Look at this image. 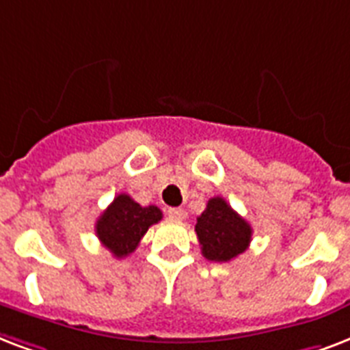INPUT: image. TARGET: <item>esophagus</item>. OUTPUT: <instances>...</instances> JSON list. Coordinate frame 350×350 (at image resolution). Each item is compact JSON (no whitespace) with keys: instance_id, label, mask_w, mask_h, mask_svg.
Returning a JSON list of instances; mask_svg holds the SVG:
<instances>
[{"instance_id":"esophagus-1","label":"esophagus","mask_w":350,"mask_h":350,"mask_svg":"<svg viewBox=\"0 0 350 350\" xmlns=\"http://www.w3.org/2000/svg\"><path fill=\"white\" fill-rule=\"evenodd\" d=\"M167 217L173 219V221H183L186 217V212L183 208H167Z\"/></svg>"}]
</instances>
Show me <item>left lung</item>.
<instances>
[{"instance_id": "8db88e82", "label": "left lung", "mask_w": 350, "mask_h": 350, "mask_svg": "<svg viewBox=\"0 0 350 350\" xmlns=\"http://www.w3.org/2000/svg\"><path fill=\"white\" fill-rule=\"evenodd\" d=\"M200 252L208 261L226 262L241 256L252 241V226L223 199L208 200L195 224Z\"/></svg>"}]
</instances>
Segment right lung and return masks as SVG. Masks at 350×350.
<instances>
[{"instance_id":"right-lung-1","label":"right lung","mask_w":350,"mask_h":350,"mask_svg":"<svg viewBox=\"0 0 350 350\" xmlns=\"http://www.w3.org/2000/svg\"><path fill=\"white\" fill-rule=\"evenodd\" d=\"M162 219L157 206H140L126 193L116 195L96 221L100 243L115 257H126L137 250L138 243L150 226Z\"/></svg>"}]
</instances>
